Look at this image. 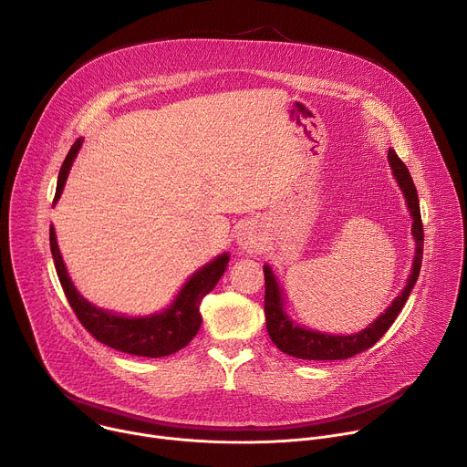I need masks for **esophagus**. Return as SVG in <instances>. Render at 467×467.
I'll list each match as a JSON object with an SVG mask.
<instances>
[{"label":"esophagus","mask_w":467,"mask_h":467,"mask_svg":"<svg viewBox=\"0 0 467 467\" xmlns=\"http://www.w3.org/2000/svg\"><path fill=\"white\" fill-rule=\"evenodd\" d=\"M236 242L240 245V249H244L245 253H254L258 249H262V236L256 233V229L251 223H245L238 229L236 234Z\"/></svg>","instance_id":"obj_1"}]
</instances>
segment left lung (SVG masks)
<instances>
[{"label":"left lung","instance_id":"left-lung-1","mask_svg":"<svg viewBox=\"0 0 467 467\" xmlns=\"http://www.w3.org/2000/svg\"><path fill=\"white\" fill-rule=\"evenodd\" d=\"M388 161L393 170V177L397 179L399 188L403 190L407 205L412 216V236L416 240V254L412 264V274L407 281V286L399 294L393 303L380 314L369 327L357 332V335L349 337H335L325 335V332L310 330L305 327H299L294 323L286 312L283 303V292L279 288V283L272 272L270 265H264V283H265V296H264V312H265V328L272 342L286 355L303 358V360H344L351 358L366 349H369L373 344L379 342V338L391 327L399 312L403 310L421 268L423 258V223H421V213H420V199L418 190L414 186V181L410 177L409 168L405 162L395 155L393 150L388 151Z\"/></svg>","mask_w":467,"mask_h":467}]
</instances>
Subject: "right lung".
<instances>
[{"label": "right lung", "instance_id": "1", "mask_svg": "<svg viewBox=\"0 0 467 467\" xmlns=\"http://www.w3.org/2000/svg\"><path fill=\"white\" fill-rule=\"evenodd\" d=\"M81 144H83L81 139L74 142L72 150L68 151V155H66L60 166L53 205L58 202L64 182L68 179L70 168L78 157V151L81 150ZM49 245H51L55 270L62 285V290L66 294V299H68L81 325L98 342L121 353L148 357V358L171 355L192 342V338L197 335L199 327H202L199 305H202L203 297L216 286L229 262V254L223 253L218 258H214L211 264L203 265L202 270H197L186 281V285L182 286L175 301L170 305V308H166L164 312L146 316V317H127V316H116L112 312L96 308L78 292L72 279L68 277V272H66V265L62 262L53 227H49Z\"/></svg>", "mask_w": 467, "mask_h": 467}]
</instances>
